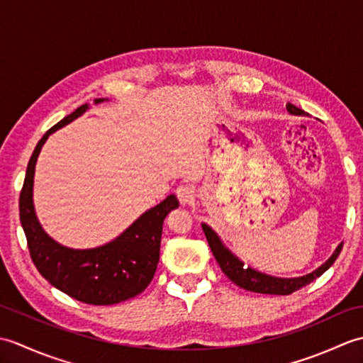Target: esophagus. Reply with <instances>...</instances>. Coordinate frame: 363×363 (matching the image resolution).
<instances>
[{
	"label": "esophagus",
	"instance_id": "esophagus-1",
	"mask_svg": "<svg viewBox=\"0 0 363 363\" xmlns=\"http://www.w3.org/2000/svg\"><path fill=\"white\" fill-rule=\"evenodd\" d=\"M176 196L182 206H189L195 201L196 194H195V189L191 186H179L176 189Z\"/></svg>",
	"mask_w": 363,
	"mask_h": 363
}]
</instances>
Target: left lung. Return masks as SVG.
Listing matches in <instances>:
<instances>
[{
	"instance_id": "8db88e82",
	"label": "left lung",
	"mask_w": 363,
	"mask_h": 363,
	"mask_svg": "<svg viewBox=\"0 0 363 363\" xmlns=\"http://www.w3.org/2000/svg\"><path fill=\"white\" fill-rule=\"evenodd\" d=\"M285 107H287L290 115H307L303 109H299V107L293 106L290 103H287ZM201 228L204 230L207 242H209L212 254L218 262L221 272L225 273L234 284H237L238 287H242L248 291L264 293V295H290V293L306 287L307 284L313 282L317 277H320L323 273H325L326 269L330 268V265H333L335 259L338 257V254H340L342 246H343V243L338 245L335 251L333 252V256L309 274H304L299 277H276V276L260 273L251 267H246L233 251L226 248V245L221 242L218 234L215 233L211 226H207L206 223H203Z\"/></svg>"
}]
</instances>
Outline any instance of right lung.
<instances>
[{
	"mask_svg": "<svg viewBox=\"0 0 363 363\" xmlns=\"http://www.w3.org/2000/svg\"><path fill=\"white\" fill-rule=\"evenodd\" d=\"M107 101L96 98L95 104ZM89 111L82 104L67 115L38 140L26 168L20 194V221L35 268L52 287L68 296L94 306H111L142 293L156 273L160 254L162 225L179 201L168 195L164 201L143 212L133 225L109 243L96 248L74 250L60 245L45 233L34 209V173L37 157L48 137Z\"/></svg>",
	"mask_w": 363,
	"mask_h": 363,
	"instance_id": "right-lung-1",
	"label": "right lung"
}]
</instances>
